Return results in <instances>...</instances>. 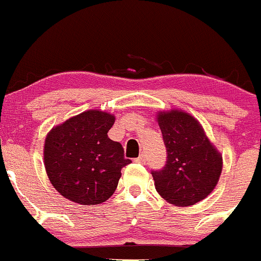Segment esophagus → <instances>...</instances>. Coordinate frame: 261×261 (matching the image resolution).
<instances>
[{"label": "esophagus", "instance_id": "esophagus-1", "mask_svg": "<svg viewBox=\"0 0 261 261\" xmlns=\"http://www.w3.org/2000/svg\"><path fill=\"white\" fill-rule=\"evenodd\" d=\"M134 162H136V163H141V164H144V163H145V155H144V154H141V155H139L138 158H136V159H134Z\"/></svg>", "mask_w": 261, "mask_h": 261}]
</instances>
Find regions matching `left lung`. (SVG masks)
I'll list each match as a JSON object with an SVG mask.
<instances>
[{"instance_id":"left-lung-1","label":"left lung","mask_w":261,"mask_h":261,"mask_svg":"<svg viewBox=\"0 0 261 261\" xmlns=\"http://www.w3.org/2000/svg\"><path fill=\"white\" fill-rule=\"evenodd\" d=\"M167 148V163L152 175L156 192L168 203L189 206L203 200L217 187L223 158L200 123L179 109L158 112Z\"/></svg>"}]
</instances>
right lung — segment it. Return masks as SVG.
<instances>
[{
  "mask_svg": "<svg viewBox=\"0 0 261 261\" xmlns=\"http://www.w3.org/2000/svg\"><path fill=\"white\" fill-rule=\"evenodd\" d=\"M113 114L91 109L52 128L44 141V168L49 181L64 198L96 205L113 195L130 163L122 144L108 138Z\"/></svg>",
  "mask_w": 261,
  "mask_h": 261,
  "instance_id": "1",
  "label": "right lung"
}]
</instances>
